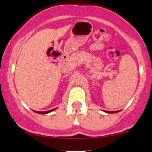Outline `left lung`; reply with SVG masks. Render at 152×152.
<instances>
[{
	"mask_svg": "<svg viewBox=\"0 0 152 152\" xmlns=\"http://www.w3.org/2000/svg\"><path fill=\"white\" fill-rule=\"evenodd\" d=\"M104 112L105 113H107V114H114V113H118L119 112H121V111H113V112H110V111H105V110H103Z\"/></svg>",
	"mask_w": 152,
	"mask_h": 152,
	"instance_id": "obj_1",
	"label": "left lung"
}]
</instances>
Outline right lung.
Returning <instances> with one entry per match:
<instances>
[{
	"instance_id": "obj_1",
	"label": "right lung",
	"mask_w": 152,
	"mask_h": 152,
	"mask_svg": "<svg viewBox=\"0 0 152 152\" xmlns=\"http://www.w3.org/2000/svg\"><path fill=\"white\" fill-rule=\"evenodd\" d=\"M56 109H57V107H56V108H54V109H53V110H51L45 111V112H36V111H34V112H35L38 113V114H48V113H50V112H53V111L56 110Z\"/></svg>"
}]
</instances>
